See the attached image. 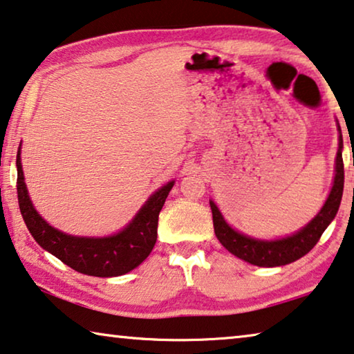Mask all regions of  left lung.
Here are the masks:
<instances>
[{
    "label": "left lung",
    "instance_id": "8db88e82",
    "mask_svg": "<svg viewBox=\"0 0 354 354\" xmlns=\"http://www.w3.org/2000/svg\"><path fill=\"white\" fill-rule=\"evenodd\" d=\"M340 131V127H339ZM342 149H344V140H342V131L339 136V151H337L335 159V176L332 184L330 194L326 200L324 207L304 229L295 232L294 235L286 236L279 240H257L251 236L240 234L235 229L225 223V219L221 214V211L216 207L214 202H209L211 213H213L214 234L218 236L225 250L232 254L240 257L252 266L259 267H279L291 263L294 261L307 254L313 250V246L318 243V240L323 235V232L328 229V225L335 218L339 211L342 194H344V159H342Z\"/></svg>",
    "mask_w": 354,
    "mask_h": 354
}]
</instances>
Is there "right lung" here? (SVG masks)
<instances>
[{
    "label": "right lung",
    "instance_id": "1",
    "mask_svg": "<svg viewBox=\"0 0 354 354\" xmlns=\"http://www.w3.org/2000/svg\"><path fill=\"white\" fill-rule=\"evenodd\" d=\"M173 184L175 181L167 183L152 194L131 223L119 234L102 239L73 236L52 227L35 209L24 181L20 147L17 152V197L26 227L41 248L84 275L102 278L124 275L149 256L157 240L159 213Z\"/></svg>",
    "mask_w": 354,
    "mask_h": 354
}]
</instances>
